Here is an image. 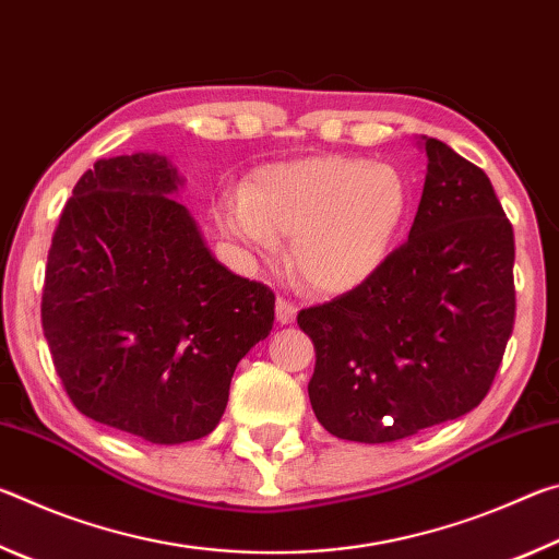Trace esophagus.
I'll list each match as a JSON object with an SVG mask.
<instances>
[{
	"mask_svg": "<svg viewBox=\"0 0 559 559\" xmlns=\"http://www.w3.org/2000/svg\"><path fill=\"white\" fill-rule=\"evenodd\" d=\"M296 313H298V308L293 306V302L288 300V298H278L276 300V320L281 325H288V323H293V320H296Z\"/></svg>",
	"mask_w": 559,
	"mask_h": 559,
	"instance_id": "34e87169",
	"label": "esophagus"
}]
</instances>
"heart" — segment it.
Returning <instances> with one entry per match:
<instances>
[{"label":"heart","mask_w":559,"mask_h":559,"mask_svg":"<svg viewBox=\"0 0 559 559\" xmlns=\"http://www.w3.org/2000/svg\"><path fill=\"white\" fill-rule=\"evenodd\" d=\"M406 210L409 189L392 165L325 155L259 169L246 192L224 197L216 219L266 259L293 236L290 266L300 281L345 293L382 266Z\"/></svg>","instance_id":"heart-1"}]
</instances>
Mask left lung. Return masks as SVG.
Here are the masks:
<instances>
[{"label":"left lung","mask_w":559,"mask_h":559,"mask_svg":"<svg viewBox=\"0 0 559 559\" xmlns=\"http://www.w3.org/2000/svg\"><path fill=\"white\" fill-rule=\"evenodd\" d=\"M424 150L409 239L362 286L298 313L310 404L337 439L400 441L468 414L513 333V224L484 169L437 138Z\"/></svg>","instance_id":"left-lung-1"}]
</instances>
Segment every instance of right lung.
<instances>
[{"label":"right lung","instance_id":"right-lung-1","mask_svg":"<svg viewBox=\"0 0 559 559\" xmlns=\"http://www.w3.org/2000/svg\"><path fill=\"white\" fill-rule=\"evenodd\" d=\"M159 155L98 159L79 179L46 263L41 325L88 419L150 443L212 433L239 359L269 337L276 296L226 271Z\"/></svg>","mask_w":559,"mask_h":559}]
</instances>
